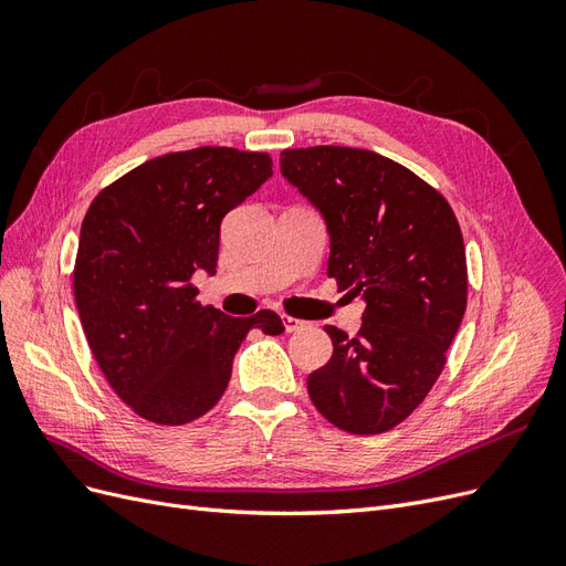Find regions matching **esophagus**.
<instances>
[{"label":"esophagus","mask_w":566,"mask_h":566,"mask_svg":"<svg viewBox=\"0 0 566 566\" xmlns=\"http://www.w3.org/2000/svg\"><path fill=\"white\" fill-rule=\"evenodd\" d=\"M283 323H285V331H287V333L304 331L306 325H310L306 321H300V318H295V316H285V318H283Z\"/></svg>","instance_id":"1"}]
</instances>
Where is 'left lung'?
<instances>
[{
  "mask_svg": "<svg viewBox=\"0 0 566 566\" xmlns=\"http://www.w3.org/2000/svg\"><path fill=\"white\" fill-rule=\"evenodd\" d=\"M281 172L328 224V279L366 300L354 337L325 325L333 356L306 389L339 430L382 434L430 394L465 314L468 260L455 212L408 167L364 148H287Z\"/></svg>",
  "mask_w": 566,
  "mask_h": 566,
  "instance_id": "obj_1",
  "label": "left lung"
}]
</instances>
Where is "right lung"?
<instances>
[{
	"instance_id": "right-lung-1",
	"label": "right lung",
	"mask_w": 566,
	"mask_h": 566,
	"mask_svg": "<svg viewBox=\"0 0 566 566\" xmlns=\"http://www.w3.org/2000/svg\"><path fill=\"white\" fill-rule=\"evenodd\" d=\"M269 153L202 146L146 160L101 191L82 221L73 271L90 349L136 416L177 427L224 397L252 328L281 335L271 310L233 318L198 302L214 273L221 219L273 172Z\"/></svg>"
}]
</instances>
